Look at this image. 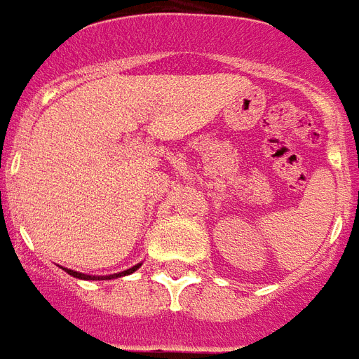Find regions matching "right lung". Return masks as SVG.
<instances>
[{"label":"right lung","mask_w":359,"mask_h":359,"mask_svg":"<svg viewBox=\"0 0 359 359\" xmlns=\"http://www.w3.org/2000/svg\"><path fill=\"white\" fill-rule=\"evenodd\" d=\"M140 268V266H133V268L126 269V271H122V273H116V276H109V279H112V277H120V276H128V273H133L135 269ZM67 269V268H65ZM67 273H70L72 277H78V279H95V277L91 276H86V273H78V271H72V269H67ZM99 279V277H97Z\"/></svg>","instance_id":"1"}]
</instances>
